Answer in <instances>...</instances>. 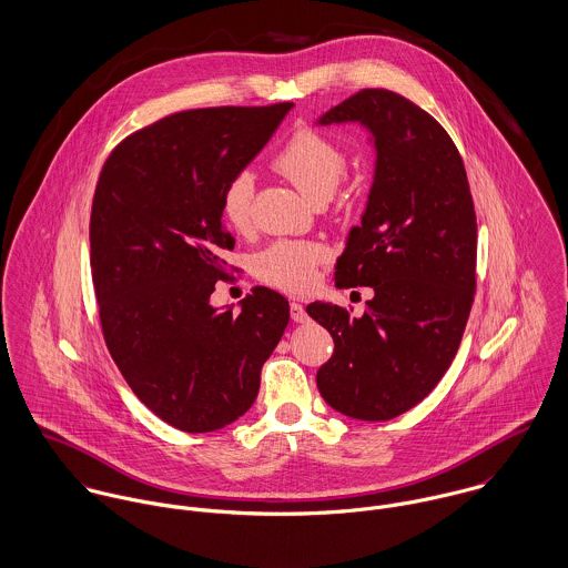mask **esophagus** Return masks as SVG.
Wrapping results in <instances>:
<instances>
[{
    "mask_svg": "<svg viewBox=\"0 0 568 568\" xmlns=\"http://www.w3.org/2000/svg\"><path fill=\"white\" fill-rule=\"evenodd\" d=\"M290 314H292V320H294V322H301V324L310 320V315H307L305 307H303L301 303H292V305H290Z\"/></svg>",
    "mask_w": 568,
    "mask_h": 568,
    "instance_id": "34e87169",
    "label": "esophagus"
}]
</instances>
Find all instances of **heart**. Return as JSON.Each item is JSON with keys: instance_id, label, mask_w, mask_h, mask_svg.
<instances>
[{"instance_id": "b5f03b06", "label": "heart", "mask_w": 568, "mask_h": 568, "mask_svg": "<svg viewBox=\"0 0 568 568\" xmlns=\"http://www.w3.org/2000/svg\"><path fill=\"white\" fill-rule=\"evenodd\" d=\"M344 150L314 128L296 130L274 156V168L296 185L310 202L331 197L346 174ZM254 179L251 172L235 174L222 191V215L244 231L251 224ZM324 251L310 242H276L254 256V274L278 290L303 292L315 278Z\"/></svg>"}]
</instances>
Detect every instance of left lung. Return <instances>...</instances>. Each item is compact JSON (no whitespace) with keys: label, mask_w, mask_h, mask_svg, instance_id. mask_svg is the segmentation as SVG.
Returning <instances> with one entry per match:
<instances>
[{"label":"left lung","mask_w":568,"mask_h":568,"mask_svg":"<svg viewBox=\"0 0 568 568\" xmlns=\"http://www.w3.org/2000/svg\"><path fill=\"white\" fill-rule=\"evenodd\" d=\"M317 124L366 128L377 161L362 224L335 263L337 287L375 296L359 317L307 305L335 344L315 383L335 412L389 420L438 385L459 348L475 296L473 195L446 130L394 91L364 89Z\"/></svg>","instance_id":"left-lung-1"}]
</instances>
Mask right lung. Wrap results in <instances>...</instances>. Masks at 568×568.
Segmentation results:
<instances>
[{
	"label": "right lung",
	"instance_id": "add662e5",
	"mask_svg": "<svg viewBox=\"0 0 568 568\" xmlns=\"http://www.w3.org/2000/svg\"><path fill=\"white\" fill-rule=\"evenodd\" d=\"M292 102L174 113L106 159L91 209V274L111 357L136 398L187 434L253 407L261 366L290 322L287 298L254 287L211 305L235 237L222 191L272 139Z\"/></svg>",
	"mask_w": 568,
	"mask_h": 568
}]
</instances>
